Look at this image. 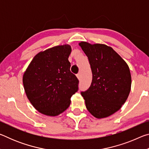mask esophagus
I'll list each match as a JSON object with an SVG mask.
<instances>
[{
    "label": "esophagus",
    "instance_id": "34e87169",
    "mask_svg": "<svg viewBox=\"0 0 149 149\" xmlns=\"http://www.w3.org/2000/svg\"><path fill=\"white\" fill-rule=\"evenodd\" d=\"M76 76H77V77L78 78V79H80V74H77V75H76Z\"/></svg>",
    "mask_w": 149,
    "mask_h": 149
}]
</instances>
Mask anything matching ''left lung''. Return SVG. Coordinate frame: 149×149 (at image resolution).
Wrapping results in <instances>:
<instances>
[{
  "label": "left lung",
  "mask_w": 149,
  "mask_h": 149,
  "mask_svg": "<svg viewBox=\"0 0 149 149\" xmlns=\"http://www.w3.org/2000/svg\"><path fill=\"white\" fill-rule=\"evenodd\" d=\"M79 45L88 57L93 74L90 87L81 93L87 109L98 119L110 116L120 109L129 96L130 68L112 47L85 41Z\"/></svg>",
  "instance_id": "left-lung-1"
}]
</instances>
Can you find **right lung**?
I'll return each mask as SVG.
<instances>
[{
	"label": "right lung",
	"instance_id": "1",
	"mask_svg": "<svg viewBox=\"0 0 149 149\" xmlns=\"http://www.w3.org/2000/svg\"><path fill=\"white\" fill-rule=\"evenodd\" d=\"M69 45H59L35 55L23 75L27 99L42 114L56 116L70 107L79 80L70 72Z\"/></svg>",
	"mask_w": 149,
	"mask_h": 149
}]
</instances>
